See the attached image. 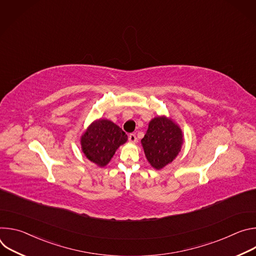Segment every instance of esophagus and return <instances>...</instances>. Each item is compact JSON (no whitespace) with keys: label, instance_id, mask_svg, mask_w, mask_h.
I'll use <instances>...</instances> for the list:
<instances>
[{"label":"esophagus","instance_id":"obj_1","mask_svg":"<svg viewBox=\"0 0 256 256\" xmlns=\"http://www.w3.org/2000/svg\"><path fill=\"white\" fill-rule=\"evenodd\" d=\"M128 140H130V142L134 144V142H136V134H130L128 136Z\"/></svg>","mask_w":256,"mask_h":256}]
</instances>
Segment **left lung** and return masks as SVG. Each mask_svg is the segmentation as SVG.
<instances>
[{"label":"left lung","mask_w":256,"mask_h":256,"mask_svg":"<svg viewBox=\"0 0 256 256\" xmlns=\"http://www.w3.org/2000/svg\"><path fill=\"white\" fill-rule=\"evenodd\" d=\"M147 160L157 170L171 163L184 144V134L178 124L167 116L154 118L142 138Z\"/></svg>","instance_id":"left-lung-1"}]
</instances>
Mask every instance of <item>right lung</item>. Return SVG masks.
<instances>
[{
	"label": "right lung",
	"mask_w": 256,
	"mask_h": 256,
	"mask_svg": "<svg viewBox=\"0 0 256 256\" xmlns=\"http://www.w3.org/2000/svg\"><path fill=\"white\" fill-rule=\"evenodd\" d=\"M128 140L126 132L108 120L93 122L81 136L84 155L99 167L106 166L120 146Z\"/></svg>",
	"instance_id": "right-lung-1"
}]
</instances>
